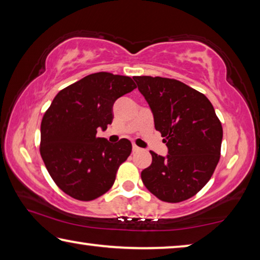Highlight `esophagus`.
Returning a JSON list of instances; mask_svg holds the SVG:
<instances>
[{
    "instance_id": "1",
    "label": "esophagus",
    "mask_w": 260,
    "mask_h": 260,
    "mask_svg": "<svg viewBox=\"0 0 260 260\" xmlns=\"http://www.w3.org/2000/svg\"><path fill=\"white\" fill-rule=\"evenodd\" d=\"M139 150H140V148L138 146H135V144H133V152H136V151H139Z\"/></svg>"
}]
</instances>
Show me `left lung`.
Here are the masks:
<instances>
[{"mask_svg":"<svg viewBox=\"0 0 260 260\" xmlns=\"http://www.w3.org/2000/svg\"><path fill=\"white\" fill-rule=\"evenodd\" d=\"M133 79L169 149L165 157L150 151L152 162L141 179L160 201L190 199L208 183L220 159L222 126L213 105L204 94L175 79Z\"/></svg>","mask_w":260,"mask_h":260,"instance_id":"1","label":"left lung"}]
</instances>
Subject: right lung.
Returning a JSON list of instances; mask_svg holds the SVG:
<instances>
[{
    "mask_svg": "<svg viewBox=\"0 0 260 260\" xmlns=\"http://www.w3.org/2000/svg\"><path fill=\"white\" fill-rule=\"evenodd\" d=\"M133 79L109 72L89 74L61 89L41 121L40 153L55 183L69 196L93 201L107 192L132 143L98 138L111 124L116 101L131 93Z\"/></svg>",
    "mask_w": 260,
    "mask_h": 260,
    "instance_id": "right-lung-1",
    "label": "right lung"
}]
</instances>
